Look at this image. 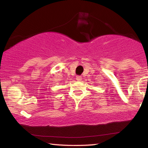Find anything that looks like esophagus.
Masks as SVG:
<instances>
[{
    "instance_id": "obj_1",
    "label": "esophagus",
    "mask_w": 148,
    "mask_h": 148,
    "mask_svg": "<svg viewBox=\"0 0 148 148\" xmlns=\"http://www.w3.org/2000/svg\"><path fill=\"white\" fill-rule=\"evenodd\" d=\"M76 79L77 80V81H81V80L82 79V76H76Z\"/></svg>"
}]
</instances>
